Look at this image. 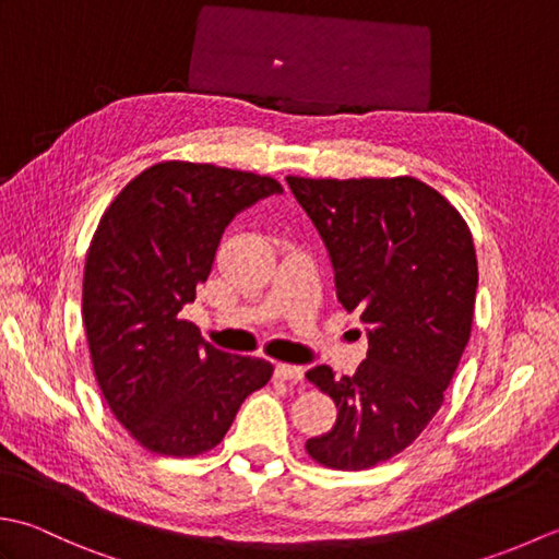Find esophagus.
<instances>
[{
  "label": "esophagus",
  "instance_id": "esophagus-1",
  "mask_svg": "<svg viewBox=\"0 0 559 559\" xmlns=\"http://www.w3.org/2000/svg\"><path fill=\"white\" fill-rule=\"evenodd\" d=\"M273 374H276L281 382H302V367L298 365H286V362H278L276 370H273Z\"/></svg>",
  "mask_w": 559,
  "mask_h": 559
}]
</instances>
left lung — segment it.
I'll list each match as a JSON object with an SVG mask.
<instances>
[{
  "instance_id": "left-lung-1",
  "label": "left lung",
  "mask_w": 559,
  "mask_h": 559,
  "mask_svg": "<svg viewBox=\"0 0 559 559\" xmlns=\"http://www.w3.org/2000/svg\"><path fill=\"white\" fill-rule=\"evenodd\" d=\"M286 180L329 249L341 305L370 338L353 377L329 365L305 374L338 408L305 449L326 468L365 471L415 442L444 403L471 338L476 247L461 213L415 177Z\"/></svg>"
}]
</instances>
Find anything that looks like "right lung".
Listing matches in <instances>:
<instances>
[{"label": "right lung", "instance_id": "1", "mask_svg": "<svg viewBox=\"0 0 559 559\" xmlns=\"http://www.w3.org/2000/svg\"><path fill=\"white\" fill-rule=\"evenodd\" d=\"M266 175L163 160L105 209L83 269V326L93 372L117 420L160 456L221 444L273 365L204 343L180 317L204 283L235 213L281 194Z\"/></svg>", "mask_w": 559, "mask_h": 559}]
</instances>
